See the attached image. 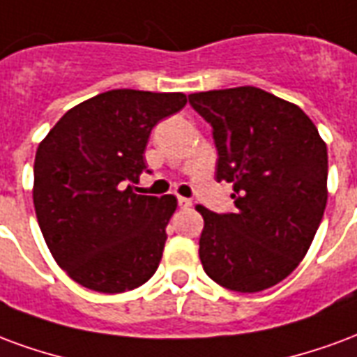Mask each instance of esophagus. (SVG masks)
Here are the masks:
<instances>
[{
  "instance_id": "1",
  "label": "esophagus",
  "mask_w": 357,
  "mask_h": 357,
  "mask_svg": "<svg viewBox=\"0 0 357 357\" xmlns=\"http://www.w3.org/2000/svg\"><path fill=\"white\" fill-rule=\"evenodd\" d=\"M176 204H178L181 209H190V207H192V202H190L188 197H178V199H176Z\"/></svg>"
}]
</instances>
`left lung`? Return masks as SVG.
<instances>
[{
  "label": "left lung",
  "instance_id": "obj_1",
  "mask_svg": "<svg viewBox=\"0 0 357 357\" xmlns=\"http://www.w3.org/2000/svg\"><path fill=\"white\" fill-rule=\"evenodd\" d=\"M213 127L217 181L234 184L232 213L197 207L199 259L218 285L257 293L303 261L327 204V146L298 106L257 87L188 95Z\"/></svg>",
  "mask_w": 357,
  "mask_h": 357
}]
</instances>
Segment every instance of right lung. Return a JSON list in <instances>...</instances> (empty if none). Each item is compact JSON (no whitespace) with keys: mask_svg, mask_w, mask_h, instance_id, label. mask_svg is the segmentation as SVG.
<instances>
[{"mask_svg":"<svg viewBox=\"0 0 357 357\" xmlns=\"http://www.w3.org/2000/svg\"><path fill=\"white\" fill-rule=\"evenodd\" d=\"M182 93L114 89L62 116L33 161V207L56 264L83 287L123 293L146 283L165 247L175 196H142L132 182L161 119Z\"/></svg>","mask_w":357,"mask_h":357,"instance_id":"add662e5","label":"right lung"}]
</instances>
